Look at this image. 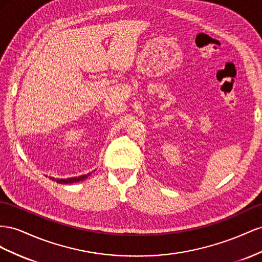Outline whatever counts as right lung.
Wrapping results in <instances>:
<instances>
[{
  "instance_id": "obj_1",
  "label": "right lung",
  "mask_w": 262,
  "mask_h": 262,
  "mask_svg": "<svg viewBox=\"0 0 262 262\" xmlns=\"http://www.w3.org/2000/svg\"><path fill=\"white\" fill-rule=\"evenodd\" d=\"M90 176V173H88V174H84V176H80V177H78V178H69V179H61V180H59V179H56L55 178H50L51 180H56V182H58V183H61V184H68V183H73V182H78V181H82V180H84V179H86L88 177Z\"/></svg>"
}]
</instances>
